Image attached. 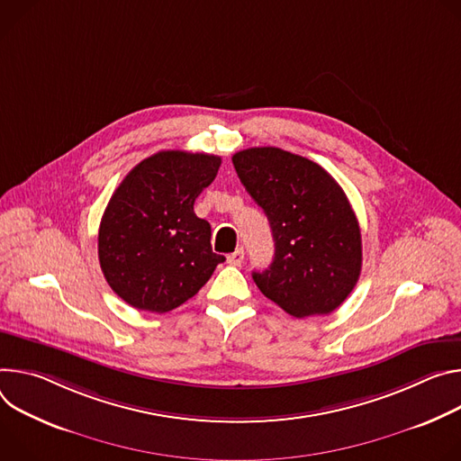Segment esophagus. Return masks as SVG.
Listing matches in <instances>:
<instances>
[{"label": "esophagus", "mask_w": 461, "mask_h": 461, "mask_svg": "<svg viewBox=\"0 0 461 461\" xmlns=\"http://www.w3.org/2000/svg\"><path fill=\"white\" fill-rule=\"evenodd\" d=\"M243 262V249H236L232 254L227 257V264L230 266H240Z\"/></svg>", "instance_id": "esophagus-1"}]
</instances>
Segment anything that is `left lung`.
<instances>
[{
  "mask_svg": "<svg viewBox=\"0 0 461 461\" xmlns=\"http://www.w3.org/2000/svg\"><path fill=\"white\" fill-rule=\"evenodd\" d=\"M232 163L275 240L273 264L254 271L252 280L296 319L335 312L363 266L359 221L340 185L317 163L282 148H247Z\"/></svg>",
  "mask_w": 461,
  "mask_h": 461,
  "instance_id": "obj_1",
  "label": "left lung"
}]
</instances>
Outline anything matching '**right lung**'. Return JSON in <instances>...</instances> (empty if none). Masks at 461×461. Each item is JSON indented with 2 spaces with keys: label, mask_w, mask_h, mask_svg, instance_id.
Wrapping results in <instances>:
<instances>
[{
  "label": "right lung",
  "mask_w": 461,
  "mask_h": 461,
  "mask_svg": "<svg viewBox=\"0 0 461 461\" xmlns=\"http://www.w3.org/2000/svg\"><path fill=\"white\" fill-rule=\"evenodd\" d=\"M221 158L158 151L117 186L98 229V260L110 287L135 310L167 313L209 282L225 257L194 212Z\"/></svg>",
  "instance_id": "obj_1"
}]
</instances>
